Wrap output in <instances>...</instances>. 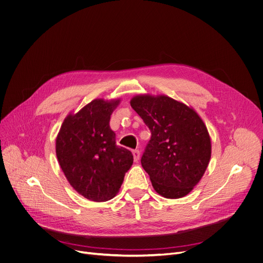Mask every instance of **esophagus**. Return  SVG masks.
<instances>
[{"instance_id": "obj_1", "label": "esophagus", "mask_w": 263, "mask_h": 263, "mask_svg": "<svg viewBox=\"0 0 263 263\" xmlns=\"http://www.w3.org/2000/svg\"><path fill=\"white\" fill-rule=\"evenodd\" d=\"M132 153H133L134 161H135V162H137V161L139 160V156H141V152H139V150L135 149V150H133V151H132Z\"/></svg>"}]
</instances>
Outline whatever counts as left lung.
<instances>
[{
    "label": "left lung",
    "instance_id": "1",
    "mask_svg": "<svg viewBox=\"0 0 263 263\" xmlns=\"http://www.w3.org/2000/svg\"><path fill=\"white\" fill-rule=\"evenodd\" d=\"M130 103L151 132L141 163L153 188L168 199L188 195L211 160V137L203 120L168 96H135Z\"/></svg>",
    "mask_w": 263,
    "mask_h": 263
}]
</instances>
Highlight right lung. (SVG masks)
<instances>
[{
    "label": "right lung",
    "instance_id": "1",
    "mask_svg": "<svg viewBox=\"0 0 263 263\" xmlns=\"http://www.w3.org/2000/svg\"><path fill=\"white\" fill-rule=\"evenodd\" d=\"M116 101L95 99L68 115L56 141V153L67 181L95 202L111 200L133 164L132 152L116 145L110 118Z\"/></svg>",
    "mask_w": 263,
    "mask_h": 263
}]
</instances>
